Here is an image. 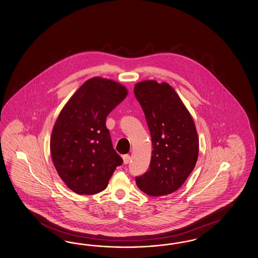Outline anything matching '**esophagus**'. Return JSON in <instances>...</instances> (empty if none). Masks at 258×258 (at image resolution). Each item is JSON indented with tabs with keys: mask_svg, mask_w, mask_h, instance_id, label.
I'll list each match as a JSON object with an SVG mask.
<instances>
[{
	"mask_svg": "<svg viewBox=\"0 0 258 258\" xmlns=\"http://www.w3.org/2000/svg\"><path fill=\"white\" fill-rule=\"evenodd\" d=\"M130 160H131L130 155H124L123 156V162H124V164H127L130 162Z\"/></svg>",
	"mask_w": 258,
	"mask_h": 258,
	"instance_id": "1",
	"label": "esophagus"
}]
</instances>
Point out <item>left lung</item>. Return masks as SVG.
<instances>
[{"label": "left lung", "mask_w": 258, "mask_h": 258, "mask_svg": "<svg viewBox=\"0 0 258 258\" xmlns=\"http://www.w3.org/2000/svg\"><path fill=\"white\" fill-rule=\"evenodd\" d=\"M152 139V157L147 172L135 180L150 196L170 195L180 188L195 168L199 140L195 122L174 88L156 81L134 87Z\"/></svg>", "instance_id": "8db88e82"}]
</instances>
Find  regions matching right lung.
Masks as SVG:
<instances>
[{"mask_svg":"<svg viewBox=\"0 0 258 258\" xmlns=\"http://www.w3.org/2000/svg\"><path fill=\"white\" fill-rule=\"evenodd\" d=\"M127 95L123 85L99 77L85 82L56 120L50 153L64 184L78 195H96L107 188L123 163L115 152L106 118Z\"/></svg>","mask_w":258,"mask_h":258,"instance_id":"obj_1","label":"right lung"}]
</instances>
